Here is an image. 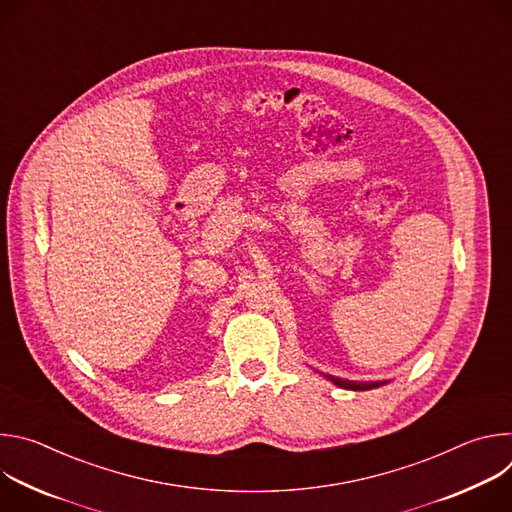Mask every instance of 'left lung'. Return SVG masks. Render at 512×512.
I'll return each mask as SVG.
<instances>
[{
	"label": "left lung",
	"instance_id": "1",
	"mask_svg": "<svg viewBox=\"0 0 512 512\" xmlns=\"http://www.w3.org/2000/svg\"><path fill=\"white\" fill-rule=\"evenodd\" d=\"M326 379H330L334 385L342 387V389H352V391H369V389H377L385 383H356V381H344V379H338V377H330V375H324Z\"/></svg>",
	"mask_w": 512,
	"mask_h": 512
}]
</instances>
